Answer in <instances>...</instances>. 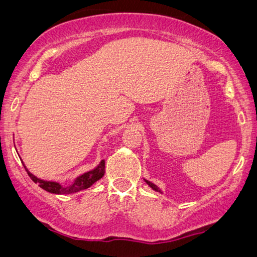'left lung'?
Wrapping results in <instances>:
<instances>
[{"instance_id":"1","label":"left lung","mask_w":257,"mask_h":257,"mask_svg":"<svg viewBox=\"0 0 257 257\" xmlns=\"http://www.w3.org/2000/svg\"><path fill=\"white\" fill-rule=\"evenodd\" d=\"M144 180H145V182H146V184H147V185H149V186H150V187L153 189V191H156V192H159V193H163V192H161V189H160L159 187H158V186H157V185H154V184H153V182H151V181H149V180H146V179H144Z\"/></svg>"}]
</instances>
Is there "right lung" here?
<instances>
[{"label": "right lung", "instance_id": "right-lung-1", "mask_svg": "<svg viewBox=\"0 0 257 257\" xmlns=\"http://www.w3.org/2000/svg\"><path fill=\"white\" fill-rule=\"evenodd\" d=\"M24 167H26V165H24ZM26 171L28 172V174H29L31 180H33L35 184L40 186L41 188H43L44 191L52 193V194H73V193L84 191V189H87L89 187H91L94 182L100 180V179L104 177L105 160H101L100 163L97 165V167H94L93 170L85 172L84 174L77 177L70 186H62L59 182L48 181V180H43V179L37 178L36 175H34L31 172L28 171L27 167H26Z\"/></svg>", "mask_w": 257, "mask_h": 257}]
</instances>
